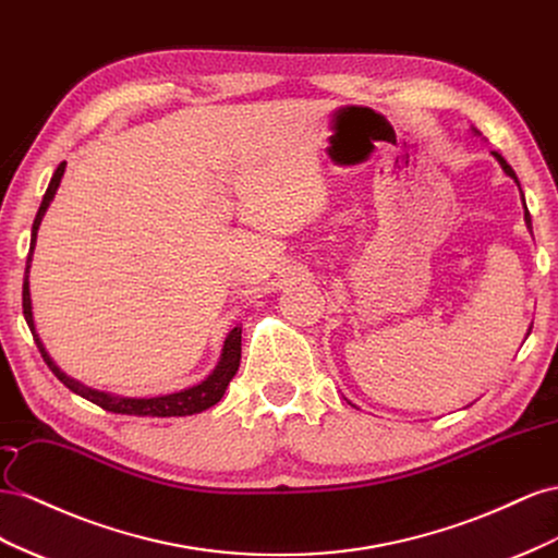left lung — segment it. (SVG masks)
<instances>
[{
  "instance_id": "8db88e82",
  "label": "left lung",
  "mask_w": 558,
  "mask_h": 558,
  "mask_svg": "<svg viewBox=\"0 0 558 558\" xmlns=\"http://www.w3.org/2000/svg\"><path fill=\"white\" fill-rule=\"evenodd\" d=\"M493 156H496L498 158V161H500V166H502V170L509 174V178H512L517 184H519V180H517V174H514V170H512V166H509L507 161H505V158L498 154V151H493ZM523 196V194H521ZM523 205H526V203H523ZM526 225H529V229H531V213L526 210Z\"/></svg>"
}]
</instances>
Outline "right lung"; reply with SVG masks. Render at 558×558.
I'll return each mask as SVG.
<instances>
[{"instance_id": "obj_1", "label": "right lung", "mask_w": 558, "mask_h": 558, "mask_svg": "<svg viewBox=\"0 0 558 558\" xmlns=\"http://www.w3.org/2000/svg\"><path fill=\"white\" fill-rule=\"evenodd\" d=\"M62 172H65V161H62L53 178H51V184L49 189H46L44 194V201L39 205V213L35 217V225H32V241H29V254H27V266H25V280H23V315H25V323L32 331V337H35V343L39 348V353L44 357V362L49 364V369L58 376V380L62 386H68L72 392L82 395L84 400L93 402L102 407L105 411H111V413H125V416H154V418H170V416H191V413H201L205 409L215 407L221 395H225L229 380L235 376L238 367H241V327H233L229 331V337L225 341V348H221V360L217 364V369L203 380V384L194 386V388H186V390H180V392H172V395H161V397H142V400H137V397H119V395H109V392H100V390H90L86 386L78 384V380L70 378L68 374H62L56 362L49 357V353H46L44 343L39 341L37 331H35V320H32V301H29V282H27V274H29V262H32V250H35V243H37V229L41 225V217L46 213V208H49V203L53 201L56 196V189L60 184V178Z\"/></svg>"}]
</instances>
